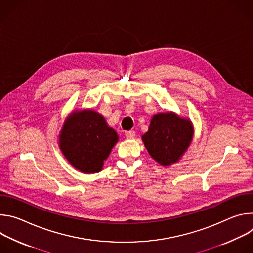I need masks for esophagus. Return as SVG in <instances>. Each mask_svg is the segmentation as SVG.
Segmentation results:
<instances>
[{
  "instance_id": "34e87169",
  "label": "esophagus",
  "mask_w": 253,
  "mask_h": 253,
  "mask_svg": "<svg viewBox=\"0 0 253 253\" xmlns=\"http://www.w3.org/2000/svg\"><path fill=\"white\" fill-rule=\"evenodd\" d=\"M125 136L127 139H133L136 136V132L135 131H126L125 132Z\"/></svg>"
}]
</instances>
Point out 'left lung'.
I'll use <instances>...</instances> for the list:
<instances>
[{"mask_svg": "<svg viewBox=\"0 0 253 253\" xmlns=\"http://www.w3.org/2000/svg\"><path fill=\"white\" fill-rule=\"evenodd\" d=\"M193 127L188 119L173 113H160L151 119L142 140L150 156L162 165L179 160L190 145Z\"/></svg>", "mask_w": 253, "mask_h": 253, "instance_id": "obj_1", "label": "left lung"}]
</instances>
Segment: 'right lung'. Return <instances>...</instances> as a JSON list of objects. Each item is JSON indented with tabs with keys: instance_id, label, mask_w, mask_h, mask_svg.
<instances>
[{
	"instance_id": "1",
	"label": "right lung",
	"mask_w": 253,
	"mask_h": 253,
	"mask_svg": "<svg viewBox=\"0 0 253 253\" xmlns=\"http://www.w3.org/2000/svg\"><path fill=\"white\" fill-rule=\"evenodd\" d=\"M117 141L115 130L107 125L102 115L92 110L72 114L60 134L63 154L84 173L99 172Z\"/></svg>"
}]
</instances>
